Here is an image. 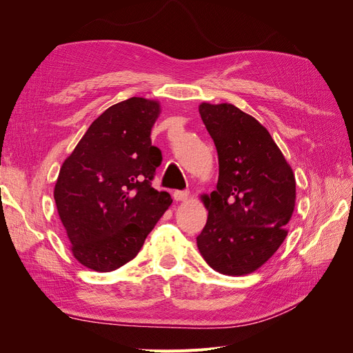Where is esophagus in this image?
<instances>
[{"mask_svg":"<svg viewBox=\"0 0 353 353\" xmlns=\"http://www.w3.org/2000/svg\"><path fill=\"white\" fill-rule=\"evenodd\" d=\"M188 196H190L188 191H181V190L174 191V199H175L176 201H184V200L188 199Z\"/></svg>","mask_w":353,"mask_h":353,"instance_id":"esophagus-1","label":"esophagus"}]
</instances>
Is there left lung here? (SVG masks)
<instances>
[{
    "mask_svg": "<svg viewBox=\"0 0 353 353\" xmlns=\"http://www.w3.org/2000/svg\"><path fill=\"white\" fill-rule=\"evenodd\" d=\"M201 121L215 143L216 190L197 248L225 275L256 271L279 250L296 201V181L279 145L253 116L228 103H201Z\"/></svg>",
    "mask_w": 353,
    "mask_h": 353,
    "instance_id": "1",
    "label": "left lung"
}]
</instances>
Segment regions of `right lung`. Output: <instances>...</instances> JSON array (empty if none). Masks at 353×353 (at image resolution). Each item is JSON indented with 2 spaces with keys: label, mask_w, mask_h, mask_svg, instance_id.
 Listing matches in <instances>:
<instances>
[{
  "label": "right lung",
  "mask_w": 353,
  "mask_h": 353,
  "mask_svg": "<svg viewBox=\"0 0 353 353\" xmlns=\"http://www.w3.org/2000/svg\"><path fill=\"white\" fill-rule=\"evenodd\" d=\"M157 101L132 97L95 119L60 168L59 216L83 266L110 272L134 259L172 199L152 187L162 152L152 145Z\"/></svg>",
  "instance_id": "add662e5"
}]
</instances>
